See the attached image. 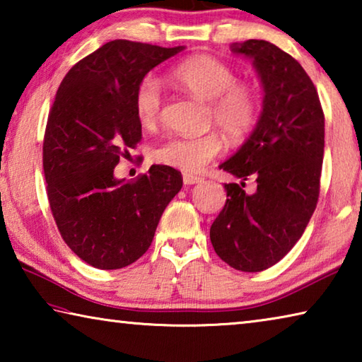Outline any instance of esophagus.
Returning a JSON list of instances; mask_svg holds the SVG:
<instances>
[{
    "instance_id": "obj_1",
    "label": "esophagus",
    "mask_w": 362,
    "mask_h": 362,
    "mask_svg": "<svg viewBox=\"0 0 362 362\" xmlns=\"http://www.w3.org/2000/svg\"><path fill=\"white\" fill-rule=\"evenodd\" d=\"M201 180V177H198V175H192V174H183V183H185V185H194V183H199Z\"/></svg>"
}]
</instances>
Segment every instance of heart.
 Instances as JSON below:
<instances>
[{"label":"heart","instance_id":"heart-1","mask_svg":"<svg viewBox=\"0 0 362 362\" xmlns=\"http://www.w3.org/2000/svg\"><path fill=\"white\" fill-rule=\"evenodd\" d=\"M170 78L187 93L207 102L209 121L230 139H243L254 129L260 115L259 95L247 81L236 79V73L222 60L198 54L183 60L170 71ZM134 110L140 124L146 129L161 119L163 93L158 79L146 76L139 83L134 95ZM223 142L217 132L201 136H174L159 144L153 159L164 166L183 173H198L222 150Z\"/></svg>","mask_w":362,"mask_h":362}]
</instances>
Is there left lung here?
Masks as SVG:
<instances>
[{"mask_svg":"<svg viewBox=\"0 0 362 362\" xmlns=\"http://www.w3.org/2000/svg\"><path fill=\"white\" fill-rule=\"evenodd\" d=\"M233 51L252 59L263 86V110L254 132L220 169L238 179L225 183L226 203L211 226L216 254L240 272H263L302 238L320 198L324 112L313 81L296 59L263 40Z\"/></svg>","mask_w":362,"mask_h":362,"instance_id":"8db88e82","label":"left lung"}]
</instances>
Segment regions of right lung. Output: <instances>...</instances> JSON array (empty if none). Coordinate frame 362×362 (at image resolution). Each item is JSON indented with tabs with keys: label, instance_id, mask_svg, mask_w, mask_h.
Listing matches in <instances>:
<instances>
[{
	"label": "right lung",
	"instance_id": "obj_1",
	"mask_svg": "<svg viewBox=\"0 0 362 362\" xmlns=\"http://www.w3.org/2000/svg\"><path fill=\"white\" fill-rule=\"evenodd\" d=\"M182 49L110 41L59 86L42 144L46 192L60 236L90 267L118 269L139 260L183 185L179 170L161 164L134 182L113 175L142 140L134 110L139 83Z\"/></svg>",
	"mask_w": 362,
	"mask_h": 362
}]
</instances>
